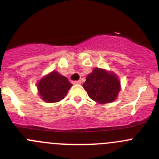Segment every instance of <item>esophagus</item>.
I'll return each instance as SVG.
<instances>
[{
	"label": "esophagus",
	"mask_w": 159,
	"mask_h": 159,
	"mask_svg": "<svg viewBox=\"0 0 159 159\" xmlns=\"http://www.w3.org/2000/svg\"><path fill=\"white\" fill-rule=\"evenodd\" d=\"M73 83L74 84H81V81H73Z\"/></svg>",
	"instance_id": "esophagus-1"
}]
</instances>
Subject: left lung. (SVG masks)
Returning a JSON list of instances; mask_svg holds the SVG:
<instances>
[{
  "mask_svg": "<svg viewBox=\"0 0 159 159\" xmlns=\"http://www.w3.org/2000/svg\"><path fill=\"white\" fill-rule=\"evenodd\" d=\"M83 88L90 98L104 105L116 100L121 90V82L114 72L95 68L88 75Z\"/></svg>",
  "mask_w": 159,
  "mask_h": 159,
  "instance_id": "1",
  "label": "left lung"
}]
</instances>
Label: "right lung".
I'll list each match as a JSON object with an SVG mask.
<instances>
[{
    "label": "right lung",
    "mask_w": 159,
    "mask_h": 159,
    "mask_svg": "<svg viewBox=\"0 0 159 159\" xmlns=\"http://www.w3.org/2000/svg\"><path fill=\"white\" fill-rule=\"evenodd\" d=\"M72 84L66 77L53 70L37 83L38 94L47 103H55L65 98Z\"/></svg>",
    "instance_id": "obj_1"
}]
</instances>
